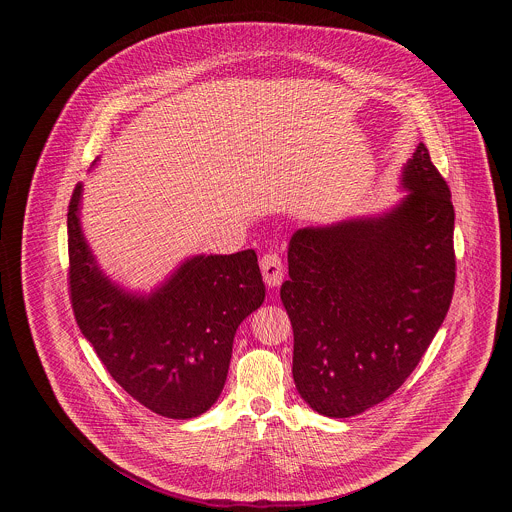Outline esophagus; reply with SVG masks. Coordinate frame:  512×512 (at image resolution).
I'll list each match as a JSON object with an SVG mask.
<instances>
[{
	"mask_svg": "<svg viewBox=\"0 0 512 512\" xmlns=\"http://www.w3.org/2000/svg\"><path fill=\"white\" fill-rule=\"evenodd\" d=\"M261 271H263V279L269 287H277L283 279V263L281 257L275 251H269L261 257Z\"/></svg>",
	"mask_w": 512,
	"mask_h": 512,
	"instance_id": "1",
	"label": "esophagus"
}]
</instances>
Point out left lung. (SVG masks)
Returning a JSON list of instances; mask_svg holds the SVG:
<instances>
[{
  "label": "left lung",
  "mask_w": 512,
  "mask_h": 512,
  "mask_svg": "<svg viewBox=\"0 0 512 512\" xmlns=\"http://www.w3.org/2000/svg\"><path fill=\"white\" fill-rule=\"evenodd\" d=\"M391 212L300 229L281 302L294 328V381L326 417H352L415 371L454 296V204L423 143Z\"/></svg>",
  "instance_id": "1"
}]
</instances>
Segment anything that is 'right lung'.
Segmentation results:
<instances>
[{"label": "right lung", "mask_w": 512, "mask_h": 512, "mask_svg": "<svg viewBox=\"0 0 512 512\" xmlns=\"http://www.w3.org/2000/svg\"><path fill=\"white\" fill-rule=\"evenodd\" d=\"M68 204V291L77 324L109 375L170 419L202 415L221 395L239 324L265 300L253 249L188 259L148 298L125 294L97 267Z\"/></svg>", "instance_id": "obj_1"}]
</instances>
